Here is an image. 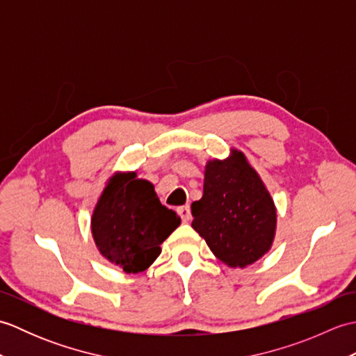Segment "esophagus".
Wrapping results in <instances>:
<instances>
[{
  "mask_svg": "<svg viewBox=\"0 0 356 356\" xmlns=\"http://www.w3.org/2000/svg\"><path fill=\"white\" fill-rule=\"evenodd\" d=\"M177 213H179V216L182 217V222H190L191 220V208L188 207V205H185V207H180L179 209H177Z\"/></svg>",
  "mask_w": 356,
  "mask_h": 356,
  "instance_id": "34e87169",
  "label": "esophagus"
}]
</instances>
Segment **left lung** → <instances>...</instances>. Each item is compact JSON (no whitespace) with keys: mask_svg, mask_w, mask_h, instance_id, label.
Returning a JSON list of instances; mask_svg holds the SVG:
<instances>
[{"mask_svg":"<svg viewBox=\"0 0 356 356\" xmlns=\"http://www.w3.org/2000/svg\"><path fill=\"white\" fill-rule=\"evenodd\" d=\"M193 228L218 260L246 268L266 255L275 238L277 208L243 151L205 165L203 195L193 202Z\"/></svg>","mask_w":356,"mask_h":356,"instance_id":"obj_1","label":"left lung"}]
</instances>
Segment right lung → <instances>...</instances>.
Wrapping results in <instances>:
<instances>
[{
    "label": "right lung",
    "mask_w": 356,
    "mask_h": 356,
    "mask_svg": "<svg viewBox=\"0 0 356 356\" xmlns=\"http://www.w3.org/2000/svg\"><path fill=\"white\" fill-rule=\"evenodd\" d=\"M179 225L180 217L162 205L153 184L136 171H116L96 200L90 228L105 260L138 274L154 263Z\"/></svg>",
    "instance_id": "add662e5"
}]
</instances>
